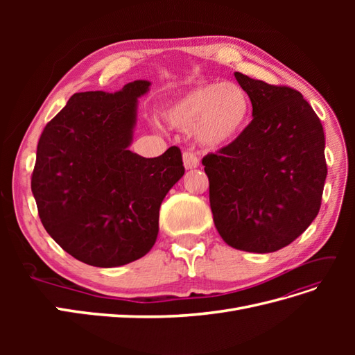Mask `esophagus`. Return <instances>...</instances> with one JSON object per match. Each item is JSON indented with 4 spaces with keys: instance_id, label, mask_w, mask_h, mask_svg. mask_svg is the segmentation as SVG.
Wrapping results in <instances>:
<instances>
[{
    "instance_id": "obj_1",
    "label": "esophagus",
    "mask_w": 355,
    "mask_h": 355,
    "mask_svg": "<svg viewBox=\"0 0 355 355\" xmlns=\"http://www.w3.org/2000/svg\"><path fill=\"white\" fill-rule=\"evenodd\" d=\"M184 166H185V168L187 170H191V168H196V167H198V157L192 153V151H185L184 153Z\"/></svg>"
}]
</instances>
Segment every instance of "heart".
<instances>
[{
	"label": "heart",
	"mask_w": 355,
	"mask_h": 355,
	"mask_svg": "<svg viewBox=\"0 0 355 355\" xmlns=\"http://www.w3.org/2000/svg\"><path fill=\"white\" fill-rule=\"evenodd\" d=\"M164 118L184 132H194L198 144L220 148L243 135L250 121V99L235 83H207L171 102Z\"/></svg>",
	"instance_id": "heart-1"
}]
</instances>
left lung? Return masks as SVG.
<instances>
[{"label":"left lung","mask_w":355,"mask_h":355,"mask_svg":"<svg viewBox=\"0 0 355 355\" xmlns=\"http://www.w3.org/2000/svg\"><path fill=\"white\" fill-rule=\"evenodd\" d=\"M253 120L202 158L214 227L234 249L271 253L315 219L327 166L320 118L297 90L235 72Z\"/></svg>","instance_id":"obj_1"}]
</instances>
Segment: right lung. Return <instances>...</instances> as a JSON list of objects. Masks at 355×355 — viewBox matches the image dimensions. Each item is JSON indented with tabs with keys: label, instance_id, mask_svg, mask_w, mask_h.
Here are the masks:
<instances>
[{
	"label": "right lung",
	"instance_id": "right-lung-1",
	"mask_svg": "<svg viewBox=\"0 0 355 355\" xmlns=\"http://www.w3.org/2000/svg\"><path fill=\"white\" fill-rule=\"evenodd\" d=\"M149 85L75 93L40 137L31 189L42 227L92 266H121L151 250L161 202L185 173L178 146L155 158L128 149Z\"/></svg>",
	"mask_w": 355,
	"mask_h": 355
}]
</instances>
